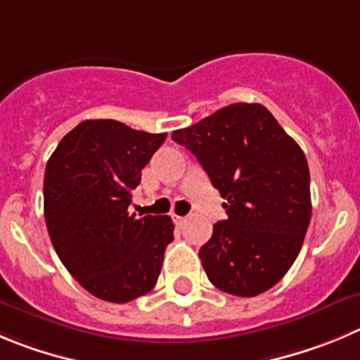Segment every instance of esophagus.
Segmentation results:
<instances>
[{
  "label": "esophagus",
  "mask_w": 360,
  "mask_h": 360,
  "mask_svg": "<svg viewBox=\"0 0 360 360\" xmlns=\"http://www.w3.org/2000/svg\"><path fill=\"white\" fill-rule=\"evenodd\" d=\"M184 220H186V217H177V214H174V224L176 226H183Z\"/></svg>",
  "instance_id": "1"
}]
</instances>
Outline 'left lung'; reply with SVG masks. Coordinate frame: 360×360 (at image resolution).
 Wrapping results in <instances>:
<instances>
[{"label": "left lung", "instance_id": "1", "mask_svg": "<svg viewBox=\"0 0 360 360\" xmlns=\"http://www.w3.org/2000/svg\"><path fill=\"white\" fill-rule=\"evenodd\" d=\"M226 199L227 220L199 250L213 286L236 297L274 288L297 259L311 221L304 150L257 103H236L172 133Z\"/></svg>", "mask_w": 360, "mask_h": 360}]
</instances>
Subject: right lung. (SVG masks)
<instances>
[{
  "instance_id": "obj_1",
  "label": "right lung",
  "mask_w": 360,
  "mask_h": 360,
  "mask_svg": "<svg viewBox=\"0 0 360 360\" xmlns=\"http://www.w3.org/2000/svg\"><path fill=\"white\" fill-rule=\"evenodd\" d=\"M167 133L112 119L83 120L65 134L44 174V217L63 266L89 293L126 304L147 295L174 240L170 217L127 211L142 169Z\"/></svg>"
}]
</instances>
